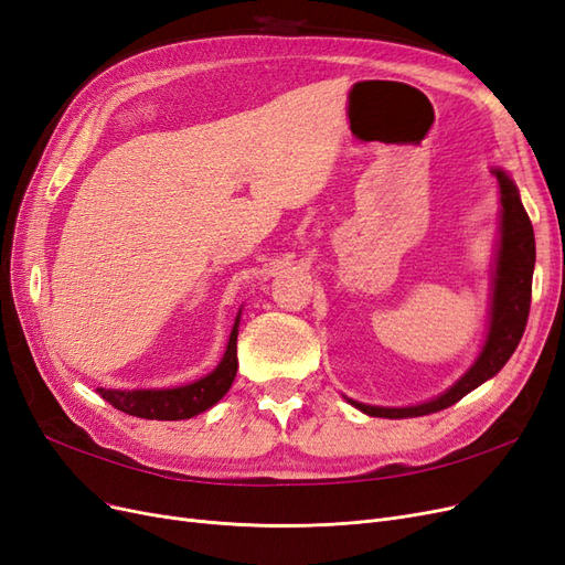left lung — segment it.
Returning a JSON list of instances; mask_svg holds the SVG:
<instances>
[{
    "instance_id": "left-lung-1",
    "label": "left lung",
    "mask_w": 565,
    "mask_h": 565,
    "mask_svg": "<svg viewBox=\"0 0 565 565\" xmlns=\"http://www.w3.org/2000/svg\"><path fill=\"white\" fill-rule=\"evenodd\" d=\"M500 184L502 203V224H500V249L493 282V306H491V327L486 345L481 350L475 366L465 374L451 391H446L433 402L404 408H383L369 406L348 399L360 412L376 418H414L441 412V408L456 404L483 381L495 376L508 364L516 350L523 329H526L531 313V291H533V268H535V236L533 224L519 201V191L508 174L495 170Z\"/></svg>"
}]
</instances>
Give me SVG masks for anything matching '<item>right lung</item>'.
Instances as JSON below:
<instances>
[{
    "instance_id": "right-lung-1",
    "label": "right lung",
    "mask_w": 565,
    "mask_h": 565,
    "mask_svg": "<svg viewBox=\"0 0 565 565\" xmlns=\"http://www.w3.org/2000/svg\"><path fill=\"white\" fill-rule=\"evenodd\" d=\"M238 320L233 324V332L228 337L226 353L217 369L205 379H199L196 383H189L182 387H168V391H105L97 387V393L103 395L105 402H109L114 408L138 418L149 420H184L196 416L212 404H217L226 391L231 387L233 379L238 372Z\"/></svg>"
}]
</instances>
